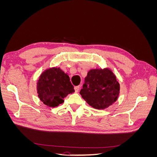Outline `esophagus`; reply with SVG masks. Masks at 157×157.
I'll return each instance as SVG.
<instances>
[{"label":"esophagus","mask_w":157,"mask_h":157,"mask_svg":"<svg viewBox=\"0 0 157 157\" xmlns=\"http://www.w3.org/2000/svg\"><path fill=\"white\" fill-rule=\"evenodd\" d=\"M79 90H80V86H77L75 87V92H77V93L78 92Z\"/></svg>","instance_id":"obj_1"}]
</instances>
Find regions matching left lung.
I'll list each match as a JSON object with an SVG mask.
<instances>
[{
	"label": "left lung",
	"mask_w": 157,
	"mask_h": 157,
	"mask_svg": "<svg viewBox=\"0 0 157 157\" xmlns=\"http://www.w3.org/2000/svg\"><path fill=\"white\" fill-rule=\"evenodd\" d=\"M119 93L120 84L109 68L89 71L80 92L84 100L97 109H104L113 105Z\"/></svg>",
	"instance_id": "obj_1"
}]
</instances>
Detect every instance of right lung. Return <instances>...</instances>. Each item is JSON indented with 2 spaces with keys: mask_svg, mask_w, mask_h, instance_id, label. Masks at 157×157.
<instances>
[{
  "mask_svg": "<svg viewBox=\"0 0 157 157\" xmlns=\"http://www.w3.org/2000/svg\"><path fill=\"white\" fill-rule=\"evenodd\" d=\"M36 84L38 96L45 105L52 107L63 103L64 98L75 92L68 75L59 67L45 70Z\"/></svg>",
  "mask_w": 157,
  "mask_h": 157,
  "instance_id": "right-lung-1",
  "label": "right lung"
}]
</instances>
